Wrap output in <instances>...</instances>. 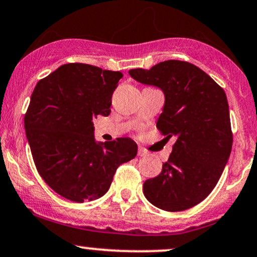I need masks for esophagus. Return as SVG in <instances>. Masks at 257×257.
Instances as JSON below:
<instances>
[{"label": "esophagus", "instance_id": "1", "mask_svg": "<svg viewBox=\"0 0 257 257\" xmlns=\"http://www.w3.org/2000/svg\"><path fill=\"white\" fill-rule=\"evenodd\" d=\"M147 154H148L147 151H145L144 148L140 147V148H139V150H138V156H139V157H146Z\"/></svg>", "mask_w": 257, "mask_h": 257}]
</instances>
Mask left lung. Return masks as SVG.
I'll use <instances>...</instances> for the list:
<instances>
[{"label": "left lung", "mask_w": 257, "mask_h": 257, "mask_svg": "<svg viewBox=\"0 0 257 257\" xmlns=\"http://www.w3.org/2000/svg\"><path fill=\"white\" fill-rule=\"evenodd\" d=\"M129 74L164 92L157 128L166 138H177L162 172L144 183L145 196L164 211L191 208L214 189L230 157L232 132L226 94L189 62L164 61Z\"/></svg>", "instance_id": "8db88e82"}]
</instances>
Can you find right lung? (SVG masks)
Instances as JSON below:
<instances>
[{
    "mask_svg": "<svg viewBox=\"0 0 257 257\" xmlns=\"http://www.w3.org/2000/svg\"><path fill=\"white\" fill-rule=\"evenodd\" d=\"M120 72L68 63L39 80L25 115V131L40 177L64 199L85 202L109 190L120 164L134 159L129 138L95 142L93 119L109 116Z\"/></svg>",
    "mask_w": 257,
    "mask_h": 257,
    "instance_id": "add662e5",
    "label": "right lung"
}]
</instances>
